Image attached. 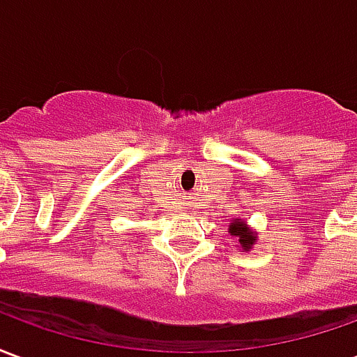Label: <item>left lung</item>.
Segmentation results:
<instances>
[{
  "label": "left lung",
  "instance_id": "8db88e82",
  "mask_svg": "<svg viewBox=\"0 0 357 357\" xmlns=\"http://www.w3.org/2000/svg\"><path fill=\"white\" fill-rule=\"evenodd\" d=\"M229 233H231L233 237H237L239 239V245L243 250H250L252 248V245L256 243V233L252 231V229H248L247 224L243 222V220H239V218H235L231 222V225H229Z\"/></svg>",
  "mask_w": 357,
  "mask_h": 357
}]
</instances>
